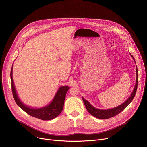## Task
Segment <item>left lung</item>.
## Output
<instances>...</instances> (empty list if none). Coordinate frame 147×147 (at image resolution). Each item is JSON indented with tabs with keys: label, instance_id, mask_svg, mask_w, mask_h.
<instances>
[{
	"label": "left lung",
	"instance_id": "obj_1",
	"mask_svg": "<svg viewBox=\"0 0 147 147\" xmlns=\"http://www.w3.org/2000/svg\"><path fill=\"white\" fill-rule=\"evenodd\" d=\"M130 55L132 57V58H134L133 56L131 55ZM134 61L135 59L134 58ZM136 84L135 86L134 89V91L132 92V94L130 96V97L126 100V101L123 103L122 104L120 105L119 106L113 108V109H109V110H100V109H95L94 107L92 106L88 101H86V99H84L83 98H82L83 99V101L84 102V105H85L87 110L88 111V112L91 114L93 115V116L95 117L96 118L98 119H109L111 117H113L115 115H117L118 114H119L120 112H121L123 110H124L125 108L132 101L133 99L134 98L136 92V90H137V87H138V68L137 67L136 68Z\"/></svg>",
	"mask_w": 147,
	"mask_h": 147
}]
</instances>
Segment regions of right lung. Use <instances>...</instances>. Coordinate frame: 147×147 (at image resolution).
<instances>
[{"instance_id": "add662e5", "label": "right lung", "mask_w": 147, "mask_h": 147, "mask_svg": "<svg viewBox=\"0 0 147 147\" xmlns=\"http://www.w3.org/2000/svg\"><path fill=\"white\" fill-rule=\"evenodd\" d=\"M12 69L13 65L11 71L12 92L15 102L21 109L28 114L42 120H52L59 115L63 109L65 95L69 88L68 86L60 87L52 101L48 105L40 108V109H32L22 103L17 95L12 79Z\"/></svg>"}]
</instances>
